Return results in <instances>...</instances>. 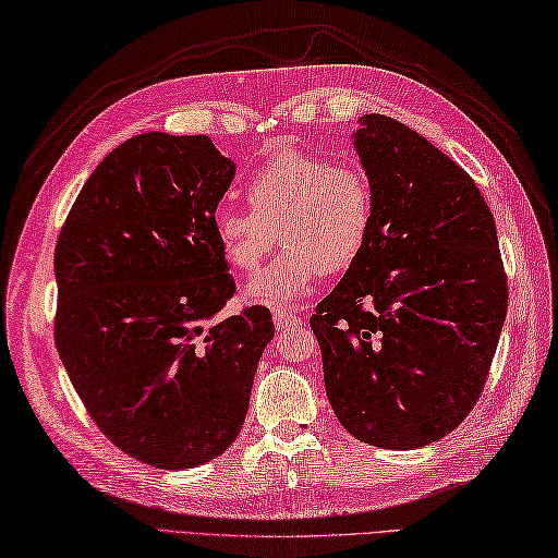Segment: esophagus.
Here are the masks:
<instances>
[{
	"label": "esophagus",
	"mask_w": 558,
	"mask_h": 558,
	"mask_svg": "<svg viewBox=\"0 0 558 558\" xmlns=\"http://www.w3.org/2000/svg\"><path fill=\"white\" fill-rule=\"evenodd\" d=\"M303 324L301 315H295V310L291 307H281L275 310V326L279 331H289V329H298V326Z\"/></svg>",
	"instance_id": "esophagus-1"
}]
</instances>
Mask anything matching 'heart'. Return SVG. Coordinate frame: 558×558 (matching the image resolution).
<instances>
[{
    "label": "heart",
    "instance_id": "b5f03b06",
    "mask_svg": "<svg viewBox=\"0 0 558 558\" xmlns=\"http://www.w3.org/2000/svg\"><path fill=\"white\" fill-rule=\"evenodd\" d=\"M248 208L220 206L213 217L225 260L251 275L283 243L277 260L246 289L255 303L289 307L319 275L355 265L374 227V192L352 166L287 148L265 160L246 182ZM278 236H274V232Z\"/></svg>",
    "mask_w": 558,
    "mask_h": 558
}]
</instances>
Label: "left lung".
Here are the masks:
<instances>
[{
    "instance_id": "1",
    "label": "left lung",
    "mask_w": 558,
    "mask_h": 558,
    "mask_svg": "<svg viewBox=\"0 0 558 558\" xmlns=\"http://www.w3.org/2000/svg\"><path fill=\"white\" fill-rule=\"evenodd\" d=\"M369 241L310 317L326 396L350 436L414 450L478 402L507 317L495 217L464 168L412 128L364 116Z\"/></svg>"
}]
</instances>
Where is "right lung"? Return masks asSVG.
Here are the masks:
<instances>
[{
	"instance_id": "right-lung-1",
	"label": "right lung",
	"mask_w": 558,
	"mask_h": 558,
	"mask_svg": "<svg viewBox=\"0 0 558 558\" xmlns=\"http://www.w3.org/2000/svg\"><path fill=\"white\" fill-rule=\"evenodd\" d=\"M234 162L206 134L146 132L92 172L53 251V341L75 392L118 450L194 469L232 445L275 336L236 293L215 239Z\"/></svg>"
}]
</instances>
